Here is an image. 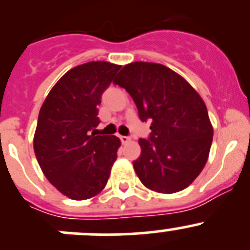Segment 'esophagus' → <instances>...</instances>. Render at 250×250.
Here are the masks:
<instances>
[{
	"mask_svg": "<svg viewBox=\"0 0 250 250\" xmlns=\"http://www.w3.org/2000/svg\"><path fill=\"white\" fill-rule=\"evenodd\" d=\"M120 139H121V143H122V144H128L130 141L129 137H120Z\"/></svg>",
	"mask_w": 250,
	"mask_h": 250,
	"instance_id": "1",
	"label": "esophagus"
}]
</instances>
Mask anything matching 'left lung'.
Returning <instances> with one entry per match:
<instances>
[{
  "label": "left lung",
  "mask_w": 250,
  "mask_h": 250,
  "mask_svg": "<svg viewBox=\"0 0 250 250\" xmlns=\"http://www.w3.org/2000/svg\"><path fill=\"white\" fill-rule=\"evenodd\" d=\"M113 83L129 93L143 122L152 121L150 140H139L141 153L133 162L143 185L160 193L191 185L208 161L214 134L201 95L183 76L156 62L125 65Z\"/></svg>",
  "instance_id": "1"
}]
</instances>
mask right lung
<instances>
[{
    "label": "right lung",
    "instance_id": "right-lung-1",
    "mask_svg": "<svg viewBox=\"0 0 250 250\" xmlns=\"http://www.w3.org/2000/svg\"><path fill=\"white\" fill-rule=\"evenodd\" d=\"M121 65L89 62L72 67L48 93L34 135L37 162L50 184L82 201L102 192L117 158L121 140L94 135L98 106Z\"/></svg>",
    "mask_w": 250,
    "mask_h": 250
}]
</instances>
